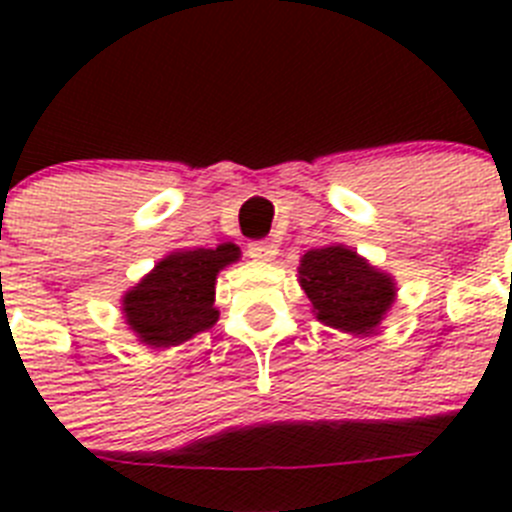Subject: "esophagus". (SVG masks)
<instances>
[{
	"instance_id": "34e87169",
	"label": "esophagus",
	"mask_w": 512,
	"mask_h": 512,
	"mask_svg": "<svg viewBox=\"0 0 512 512\" xmlns=\"http://www.w3.org/2000/svg\"><path fill=\"white\" fill-rule=\"evenodd\" d=\"M274 253H277V248L271 246L269 241H253L248 243V256L256 261H271L274 259Z\"/></svg>"
}]
</instances>
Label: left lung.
Returning a JSON list of instances; mask_svg holds the SVG:
<instances>
[{"label": "left lung", "mask_w": 512, "mask_h": 512, "mask_svg": "<svg viewBox=\"0 0 512 512\" xmlns=\"http://www.w3.org/2000/svg\"><path fill=\"white\" fill-rule=\"evenodd\" d=\"M300 284L320 323L343 333H372L395 302V279L346 246L312 248L300 261Z\"/></svg>", "instance_id": "obj_1"}]
</instances>
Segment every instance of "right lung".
I'll return each instance as SVG.
<instances>
[{
    "mask_svg": "<svg viewBox=\"0 0 512 512\" xmlns=\"http://www.w3.org/2000/svg\"><path fill=\"white\" fill-rule=\"evenodd\" d=\"M241 259V248L223 243L217 248L174 251L153 266L122 297V312L140 343L169 348L189 341L217 323L215 279L220 269Z\"/></svg>",
    "mask_w": 512,
    "mask_h": 512,
    "instance_id": "obj_1",
    "label": "right lung"
}]
</instances>
